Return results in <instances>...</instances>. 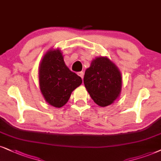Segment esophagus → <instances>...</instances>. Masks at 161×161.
I'll return each instance as SVG.
<instances>
[{"mask_svg": "<svg viewBox=\"0 0 161 161\" xmlns=\"http://www.w3.org/2000/svg\"><path fill=\"white\" fill-rule=\"evenodd\" d=\"M78 75L81 77V78L83 79V76H84V73H83L82 71H81V72H79L78 73Z\"/></svg>", "mask_w": 161, "mask_h": 161, "instance_id": "obj_1", "label": "esophagus"}]
</instances>
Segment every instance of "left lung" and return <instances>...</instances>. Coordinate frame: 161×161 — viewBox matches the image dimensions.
Returning a JSON list of instances; mask_svg holds the SVG:
<instances>
[{
  "mask_svg": "<svg viewBox=\"0 0 161 161\" xmlns=\"http://www.w3.org/2000/svg\"><path fill=\"white\" fill-rule=\"evenodd\" d=\"M84 84L95 103L101 107L108 106L120 94V71L108 58L97 57L85 70Z\"/></svg>",
  "mask_w": 161,
  "mask_h": 161,
  "instance_id": "8db88e82",
  "label": "left lung"
}]
</instances>
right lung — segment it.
<instances>
[{
  "instance_id": "right-lung-1",
  "label": "right lung",
  "mask_w": 161,
  "mask_h": 161,
  "mask_svg": "<svg viewBox=\"0 0 161 161\" xmlns=\"http://www.w3.org/2000/svg\"><path fill=\"white\" fill-rule=\"evenodd\" d=\"M40 90L52 106H64L71 93L82 84L80 76L69 70L59 49L50 50L44 55L38 70Z\"/></svg>"
}]
</instances>
